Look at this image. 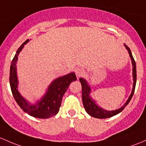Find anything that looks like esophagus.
Segmentation results:
<instances>
[{
    "mask_svg": "<svg viewBox=\"0 0 146 146\" xmlns=\"http://www.w3.org/2000/svg\"><path fill=\"white\" fill-rule=\"evenodd\" d=\"M84 73H85V71H84V70H82V68H78L76 69V74L78 78L80 77L81 76H82V75L84 74Z\"/></svg>",
    "mask_w": 146,
    "mask_h": 146,
    "instance_id": "obj_1",
    "label": "esophagus"
}]
</instances>
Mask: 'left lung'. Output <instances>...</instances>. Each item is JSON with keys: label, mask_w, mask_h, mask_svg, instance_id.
<instances>
[{"label": "left lung", "mask_w": 146, "mask_h": 146, "mask_svg": "<svg viewBox=\"0 0 146 146\" xmlns=\"http://www.w3.org/2000/svg\"><path fill=\"white\" fill-rule=\"evenodd\" d=\"M125 46L127 50H128V52L129 54V56L131 58V63H132L133 66V80H134V83H133V89L132 91H131V94H130L129 97L127 99V101H126V103L121 107L119 109H117L115 110H106L104 108H101L99 106H98L96 104V101H94L92 99L91 96H90V92H91V88H90V86L88 85L87 82L86 81V80L84 78H80V83L82 85V103H83L84 108L87 113H88L90 115H91L92 117L99 118V119H104V118H108L110 117H113V116L115 115L118 114L120 112H122V110L125 109V108L127 106V104L129 103L130 100L132 98L133 94L134 93L135 90V87H136V62H135L134 57H133L132 54H131V52L130 50V49L129 48L128 46H127L125 44Z\"/></svg>", "instance_id": "1"}]
</instances>
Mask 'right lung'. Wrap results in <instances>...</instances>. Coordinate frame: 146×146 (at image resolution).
Masks as SVG:
<instances>
[{
	"instance_id": "obj_1",
	"label": "right lung",
	"mask_w": 146,
	"mask_h": 146,
	"mask_svg": "<svg viewBox=\"0 0 146 146\" xmlns=\"http://www.w3.org/2000/svg\"><path fill=\"white\" fill-rule=\"evenodd\" d=\"M29 41V40H27L19 47L12 61L10 70V87L15 101L25 113H28L32 117L46 119L57 114L61 106L63 96L68 88L70 82L76 80L77 78L75 73H70L56 78L49 85L47 92L40 100L36 104H31L18 91V79L17 75L18 55L24 47V45Z\"/></svg>"
}]
</instances>
